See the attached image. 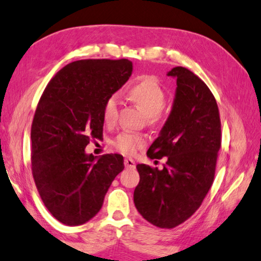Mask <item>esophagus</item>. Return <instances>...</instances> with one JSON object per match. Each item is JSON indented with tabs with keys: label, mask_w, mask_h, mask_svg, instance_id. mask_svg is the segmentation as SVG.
<instances>
[{
	"label": "esophagus",
	"mask_w": 261,
	"mask_h": 261,
	"mask_svg": "<svg viewBox=\"0 0 261 261\" xmlns=\"http://www.w3.org/2000/svg\"><path fill=\"white\" fill-rule=\"evenodd\" d=\"M123 164H125L126 168H135V161L132 158H126Z\"/></svg>",
	"instance_id": "1"
}]
</instances>
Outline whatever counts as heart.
Wrapping results in <instances>:
<instances>
[{
  "label": "heart",
  "instance_id": "obj_1",
  "mask_svg": "<svg viewBox=\"0 0 261 261\" xmlns=\"http://www.w3.org/2000/svg\"><path fill=\"white\" fill-rule=\"evenodd\" d=\"M125 97L138 105L145 116L149 123H158L164 119L163 108L166 103V93L159 82L153 76H144L135 84L128 87ZM118 98L111 95L104 100L102 107V118L107 125L111 126L117 120ZM147 138L140 133L122 132L112 141V147L117 151L127 156H133L145 147Z\"/></svg>",
  "mask_w": 261,
  "mask_h": 261
}]
</instances>
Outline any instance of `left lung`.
I'll return each mask as SVG.
<instances>
[{
	"mask_svg": "<svg viewBox=\"0 0 261 261\" xmlns=\"http://www.w3.org/2000/svg\"><path fill=\"white\" fill-rule=\"evenodd\" d=\"M176 79L174 104L161 134L148 150L151 159L167 157L164 168L139 164L140 182L134 203L145 220L159 228H174L193 216L213 184L221 121L217 100L195 73L176 66L167 73Z\"/></svg>",
	"mask_w": 261,
	"mask_h": 261,
	"instance_id": "obj_1",
	"label": "left lung"
}]
</instances>
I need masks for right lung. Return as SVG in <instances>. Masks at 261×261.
Wrapping results in <instances>:
<instances>
[{
  "label": "right lung",
  "mask_w": 261,
  "mask_h": 261,
  "mask_svg": "<svg viewBox=\"0 0 261 261\" xmlns=\"http://www.w3.org/2000/svg\"><path fill=\"white\" fill-rule=\"evenodd\" d=\"M128 59H82L59 70L43 90L31 128L32 174L45 207L59 222L79 226L99 212L123 170V157L86 154L103 135L102 107L129 79Z\"/></svg>",
  "instance_id": "add662e5"
}]
</instances>
